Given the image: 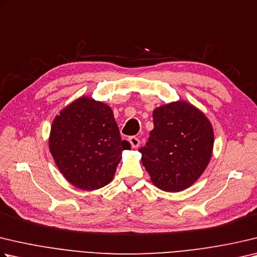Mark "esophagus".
<instances>
[{"instance_id": "obj_1", "label": "esophagus", "mask_w": 257, "mask_h": 257, "mask_svg": "<svg viewBox=\"0 0 257 257\" xmlns=\"http://www.w3.org/2000/svg\"><path fill=\"white\" fill-rule=\"evenodd\" d=\"M128 141L133 148H138L139 145H141V141H139L137 137H129Z\"/></svg>"}]
</instances>
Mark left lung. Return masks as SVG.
Listing matches in <instances>:
<instances>
[{
    "label": "left lung",
    "instance_id": "1",
    "mask_svg": "<svg viewBox=\"0 0 257 257\" xmlns=\"http://www.w3.org/2000/svg\"><path fill=\"white\" fill-rule=\"evenodd\" d=\"M154 129L143 148L142 163L153 184L166 192L190 188L212 155L213 128L201 110L179 100L153 111Z\"/></svg>",
    "mask_w": 257,
    "mask_h": 257
}]
</instances>
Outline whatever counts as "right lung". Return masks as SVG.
Segmentation results:
<instances>
[{"label": "right lung", "mask_w": 257, "mask_h": 257, "mask_svg": "<svg viewBox=\"0 0 257 257\" xmlns=\"http://www.w3.org/2000/svg\"><path fill=\"white\" fill-rule=\"evenodd\" d=\"M55 164L69 183L84 191L101 189L112 181L122 152L113 111L108 104L81 96L55 116L49 135Z\"/></svg>", "instance_id": "right-lung-1"}]
</instances>
